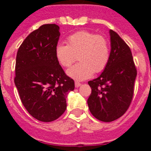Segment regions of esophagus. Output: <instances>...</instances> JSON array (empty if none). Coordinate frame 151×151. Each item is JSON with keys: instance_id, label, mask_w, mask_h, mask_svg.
<instances>
[{"instance_id": "esophagus-1", "label": "esophagus", "mask_w": 151, "mask_h": 151, "mask_svg": "<svg viewBox=\"0 0 151 151\" xmlns=\"http://www.w3.org/2000/svg\"><path fill=\"white\" fill-rule=\"evenodd\" d=\"M81 85H82V84L80 83V82H75V86H76V88H78L79 86H81Z\"/></svg>"}]
</instances>
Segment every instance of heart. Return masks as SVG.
Returning a JSON list of instances; mask_svg holds the SVG:
<instances>
[{
    "label": "heart",
    "mask_w": 151,
    "mask_h": 151,
    "mask_svg": "<svg viewBox=\"0 0 151 151\" xmlns=\"http://www.w3.org/2000/svg\"><path fill=\"white\" fill-rule=\"evenodd\" d=\"M67 45L60 43L55 47L57 60L64 67H69L76 60L80 63L67 70L69 77L83 81L93 73L102 72L110 59V43L104 35L88 31H79L67 37Z\"/></svg>",
    "instance_id": "heart-1"
}]
</instances>
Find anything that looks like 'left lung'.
Instances as JSON below:
<instances>
[{
  "instance_id": "1",
  "label": "left lung",
  "mask_w": 151,
  "mask_h": 151,
  "mask_svg": "<svg viewBox=\"0 0 151 151\" xmlns=\"http://www.w3.org/2000/svg\"><path fill=\"white\" fill-rule=\"evenodd\" d=\"M111 51L109 63L99 77L89 81L91 93L88 105L91 114L110 122L127 111L134 95L137 76L129 45L113 30L110 31Z\"/></svg>"
}]
</instances>
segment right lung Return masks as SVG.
Segmentation results:
<instances>
[{
  "label": "right lung",
  "mask_w": 151,
  "mask_h": 151,
  "mask_svg": "<svg viewBox=\"0 0 151 151\" xmlns=\"http://www.w3.org/2000/svg\"><path fill=\"white\" fill-rule=\"evenodd\" d=\"M60 27L45 24L33 31L19 47L14 78L22 104L32 116L52 122L66 109V97L75 88L55 54Z\"/></svg>",
  "instance_id": "add662e5"
}]
</instances>
